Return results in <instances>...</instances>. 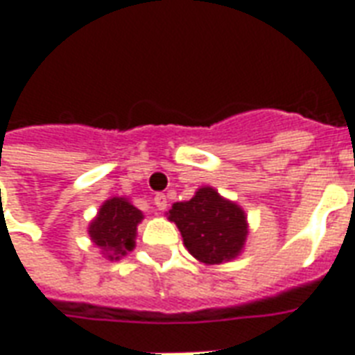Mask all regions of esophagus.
Instances as JSON below:
<instances>
[{
	"label": "esophagus",
	"mask_w": 355,
	"mask_h": 355,
	"mask_svg": "<svg viewBox=\"0 0 355 355\" xmlns=\"http://www.w3.org/2000/svg\"><path fill=\"white\" fill-rule=\"evenodd\" d=\"M154 205L157 211H165L167 209V198H165V193H155Z\"/></svg>",
	"instance_id": "esophagus-1"
}]
</instances>
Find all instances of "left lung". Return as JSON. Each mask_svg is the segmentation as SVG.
<instances>
[{"label":"left lung","instance_id":"obj_1","mask_svg":"<svg viewBox=\"0 0 355 355\" xmlns=\"http://www.w3.org/2000/svg\"><path fill=\"white\" fill-rule=\"evenodd\" d=\"M167 218L177 224L188 253L201 264H224L243 253L249 236L245 211L213 186H201L192 200L173 203Z\"/></svg>","mask_w":355,"mask_h":355}]
</instances>
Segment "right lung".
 I'll use <instances>...</instances> for the list:
<instances>
[{
  "mask_svg": "<svg viewBox=\"0 0 355 355\" xmlns=\"http://www.w3.org/2000/svg\"><path fill=\"white\" fill-rule=\"evenodd\" d=\"M142 218V211L135 207L129 198L114 196L102 203L89 223L87 234L104 259L119 261L137 245V228Z\"/></svg>",
  "mask_w": 355,
  "mask_h": 355,
  "instance_id": "right-lung-1",
  "label": "right lung"
}]
</instances>
